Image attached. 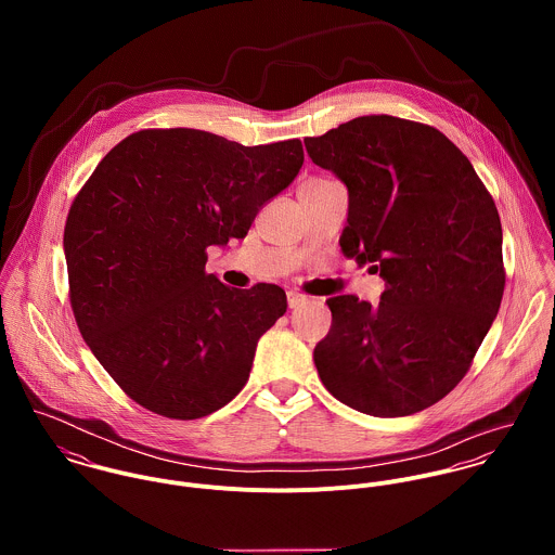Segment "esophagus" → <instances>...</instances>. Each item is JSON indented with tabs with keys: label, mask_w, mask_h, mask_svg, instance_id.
<instances>
[{
	"label": "esophagus",
	"mask_w": 555,
	"mask_h": 555,
	"mask_svg": "<svg viewBox=\"0 0 555 555\" xmlns=\"http://www.w3.org/2000/svg\"><path fill=\"white\" fill-rule=\"evenodd\" d=\"M288 306L291 308H299V306H304L306 301H308V297L306 295H301V293H295V291H288Z\"/></svg>",
	"instance_id": "esophagus-1"
}]
</instances>
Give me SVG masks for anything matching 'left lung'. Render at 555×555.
Wrapping results in <instances>:
<instances>
[{
	"mask_svg": "<svg viewBox=\"0 0 555 555\" xmlns=\"http://www.w3.org/2000/svg\"><path fill=\"white\" fill-rule=\"evenodd\" d=\"M348 188L344 256L385 280L380 304L326 299L318 376L372 416L421 412L466 376L504 293L495 203L440 130L391 115L346 121L304 141Z\"/></svg>",
	"mask_w": 555,
	"mask_h": 555,
	"instance_id": "1",
	"label": "left lung"
}]
</instances>
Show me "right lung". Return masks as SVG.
Returning a JSON list of instances; mask_svg holds the SVG:
<instances>
[{
	"label": "right lung",
	"instance_id": "1",
	"mask_svg": "<svg viewBox=\"0 0 555 555\" xmlns=\"http://www.w3.org/2000/svg\"><path fill=\"white\" fill-rule=\"evenodd\" d=\"M301 166L299 139L245 147L190 128L134 132L95 166L64 231L70 304L137 403L192 421L245 387L286 293L222 284L205 271L207 247L245 237Z\"/></svg>",
	"mask_w": 555,
	"mask_h": 555
}]
</instances>
